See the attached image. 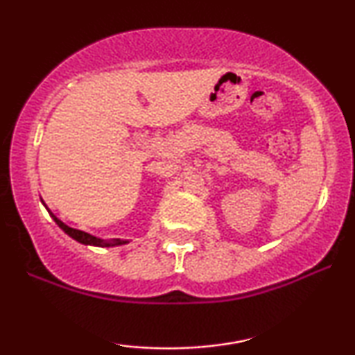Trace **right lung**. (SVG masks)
Listing matches in <instances>:
<instances>
[{"label":"right lung","instance_id":"right-lung-1","mask_svg":"<svg viewBox=\"0 0 355 355\" xmlns=\"http://www.w3.org/2000/svg\"><path fill=\"white\" fill-rule=\"evenodd\" d=\"M45 205V203H43ZM46 207V205H45ZM48 210V208H46ZM48 213H50V216L55 220V223L58 226L61 227L62 231L66 232L67 236H71L72 239L80 242V244H85V245H96V247H114V245H123V244H128V241H121V239H111V241H103L100 239V237H95L89 234V232H84L80 230H74V227H69L67 225H64L60 218L55 216V213H51L50 210H48Z\"/></svg>","mask_w":355,"mask_h":355}]
</instances>
